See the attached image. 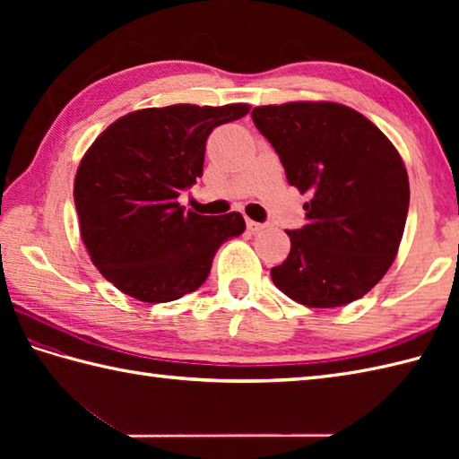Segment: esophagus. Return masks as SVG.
<instances>
[{"label": "esophagus", "instance_id": "34e87169", "mask_svg": "<svg viewBox=\"0 0 459 459\" xmlns=\"http://www.w3.org/2000/svg\"><path fill=\"white\" fill-rule=\"evenodd\" d=\"M247 227H248V230L250 232H260L262 229H264V224H262V222H256V221H247Z\"/></svg>", "mask_w": 459, "mask_h": 459}]
</instances>
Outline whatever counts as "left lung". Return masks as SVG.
<instances>
[{"mask_svg":"<svg viewBox=\"0 0 459 459\" xmlns=\"http://www.w3.org/2000/svg\"><path fill=\"white\" fill-rule=\"evenodd\" d=\"M252 122L276 150L288 183L311 199L307 224L270 276L307 307L363 298L401 245L411 187L394 145L363 114L335 102L258 106Z\"/></svg>","mask_w":459,"mask_h":459,"instance_id":"8db88e82","label":"left lung"}]
</instances>
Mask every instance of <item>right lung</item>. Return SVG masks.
<instances>
[{
	"label": "right lung",
	"instance_id": "obj_1",
	"mask_svg": "<svg viewBox=\"0 0 459 459\" xmlns=\"http://www.w3.org/2000/svg\"><path fill=\"white\" fill-rule=\"evenodd\" d=\"M248 104H173L122 116L82 158L74 207L92 264L124 294L165 304L201 288L222 242L247 229L240 212L185 211L181 191L203 175L204 143Z\"/></svg>",
	"mask_w": 459,
	"mask_h": 459
}]
</instances>
